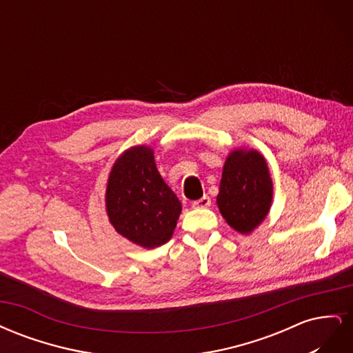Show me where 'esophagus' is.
<instances>
[{
  "label": "esophagus",
  "mask_w": 353,
  "mask_h": 353,
  "mask_svg": "<svg viewBox=\"0 0 353 353\" xmlns=\"http://www.w3.org/2000/svg\"><path fill=\"white\" fill-rule=\"evenodd\" d=\"M191 206L196 208V209H199V208H209L210 206V199H209V196H203L201 199L194 200L193 203H191Z\"/></svg>",
  "instance_id": "obj_1"
}]
</instances>
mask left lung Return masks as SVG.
Masks as SVG:
<instances>
[{
    "label": "left lung",
    "mask_w": 353,
    "mask_h": 353,
    "mask_svg": "<svg viewBox=\"0 0 353 353\" xmlns=\"http://www.w3.org/2000/svg\"><path fill=\"white\" fill-rule=\"evenodd\" d=\"M216 203L228 225L250 234L268 215L272 203V179L263 156L236 148L225 160Z\"/></svg>",
    "instance_id": "obj_1"
}]
</instances>
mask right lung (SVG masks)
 I'll return each instance as SVG.
<instances>
[{"label": "right lung", "mask_w": 353, "mask_h": 353, "mask_svg": "<svg viewBox=\"0 0 353 353\" xmlns=\"http://www.w3.org/2000/svg\"><path fill=\"white\" fill-rule=\"evenodd\" d=\"M181 209L159 174L150 147L135 145L117 157L105 190V210L121 236L154 249L172 237Z\"/></svg>", "instance_id": "add662e5"}]
</instances>
